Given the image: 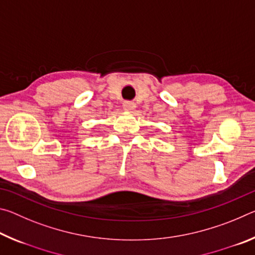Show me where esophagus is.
Listing matches in <instances>:
<instances>
[{"instance_id": "34e87169", "label": "esophagus", "mask_w": 255, "mask_h": 255, "mask_svg": "<svg viewBox=\"0 0 255 255\" xmlns=\"http://www.w3.org/2000/svg\"><path fill=\"white\" fill-rule=\"evenodd\" d=\"M123 107H124V109L126 110V111L131 112V111L135 110L136 105H135V102H131V101H125V102L123 103Z\"/></svg>"}]
</instances>
